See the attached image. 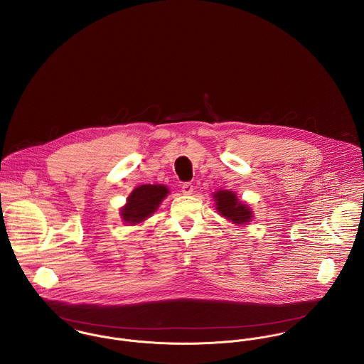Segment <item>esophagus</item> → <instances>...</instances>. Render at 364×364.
Returning a JSON list of instances; mask_svg holds the SVG:
<instances>
[{
  "mask_svg": "<svg viewBox=\"0 0 364 364\" xmlns=\"http://www.w3.org/2000/svg\"><path fill=\"white\" fill-rule=\"evenodd\" d=\"M193 191H195V188H193L192 183L188 182V183H183V185H182V193H183V195H192Z\"/></svg>",
  "mask_w": 364,
  "mask_h": 364,
  "instance_id": "1",
  "label": "esophagus"
}]
</instances>
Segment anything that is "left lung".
Wrapping results in <instances>:
<instances>
[{
	"mask_svg": "<svg viewBox=\"0 0 364 364\" xmlns=\"http://www.w3.org/2000/svg\"><path fill=\"white\" fill-rule=\"evenodd\" d=\"M215 210L235 225H248L254 218V211L245 202L240 200L232 191L220 189L213 193Z\"/></svg>",
	"mask_w": 364,
	"mask_h": 364,
	"instance_id": "obj_1",
	"label": "left lung"
}]
</instances>
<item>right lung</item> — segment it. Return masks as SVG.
Instances as JSON below:
<instances>
[{"label": "right lung", "instance_id": "right-lung-1", "mask_svg": "<svg viewBox=\"0 0 364 364\" xmlns=\"http://www.w3.org/2000/svg\"><path fill=\"white\" fill-rule=\"evenodd\" d=\"M169 195L165 185H141L129 195L126 205L120 208V218L127 225L146 221L156 213L161 202Z\"/></svg>", "mask_w": 364, "mask_h": 364}]
</instances>
